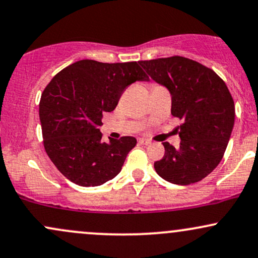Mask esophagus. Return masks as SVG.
<instances>
[{
    "mask_svg": "<svg viewBox=\"0 0 258 258\" xmlns=\"http://www.w3.org/2000/svg\"><path fill=\"white\" fill-rule=\"evenodd\" d=\"M138 142L142 144V146H149V144L152 143V141H149V139L147 138H139Z\"/></svg>",
    "mask_w": 258,
    "mask_h": 258,
    "instance_id": "1",
    "label": "esophagus"
}]
</instances>
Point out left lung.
Returning a JSON list of instances; mask_svg holds the SVG:
<instances>
[{
	"mask_svg": "<svg viewBox=\"0 0 258 258\" xmlns=\"http://www.w3.org/2000/svg\"><path fill=\"white\" fill-rule=\"evenodd\" d=\"M148 75L171 94V114L183 120L177 127L180 143L165 142V155L154 164L161 178L188 185L210 174L223 158L235 117L227 85L214 70L178 57L138 61Z\"/></svg>",
	"mask_w": 258,
	"mask_h": 258,
	"instance_id": "obj_1",
	"label": "left lung"
}]
</instances>
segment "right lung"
<instances>
[{
    "mask_svg": "<svg viewBox=\"0 0 258 258\" xmlns=\"http://www.w3.org/2000/svg\"><path fill=\"white\" fill-rule=\"evenodd\" d=\"M137 61L100 63L84 59L58 73L40 100V121L47 155L68 179L97 186L120 173L135 137L102 142L104 112L116 108L127 86L148 81Z\"/></svg>",
    "mask_w": 258,
    "mask_h": 258,
    "instance_id": "obj_1",
    "label": "right lung"
}]
</instances>
